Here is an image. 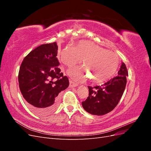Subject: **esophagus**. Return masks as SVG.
Masks as SVG:
<instances>
[{"label":"esophagus","mask_w":151,"mask_h":151,"mask_svg":"<svg viewBox=\"0 0 151 151\" xmlns=\"http://www.w3.org/2000/svg\"><path fill=\"white\" fill-rule=\"evenodd\" d=\"M77 86H78V84H77L72 81H70V87H71V88H73V87H77Z\"/></svg>","instance_id":"obj_1"}]
</instances>
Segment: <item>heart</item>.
<instances>
[{
    "instance_id": "b5f03b06",
    "label": "heart",
    "mask_w": 151,
    "mask_h": 151,
    "mask_svg": "<svg viewBox=\"0 0 151 151\" xmlns=\"http://www.w3.org/2000/svg\"><path fill=\"white\" fill-rule=\"evenodd\" d=\"M83 58L84 65L75 66L67 71L68 74L77 81H83L88 71L95 83H102L109 79L115 72L119 62L118 55L106 50L89 41H82L76 47L67 45L60 54L63 64L72 67Z\"/></svg>"
}]
</instances>
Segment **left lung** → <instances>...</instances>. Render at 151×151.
I'll use <instances>...</instances> for the list:
<instances>
[{
    "mask_svg": "<svg viewBox=\"0 0 151 151\" xmlns=\"http://www.w3.org/2000/svg\"><path fill=\"white\" fill-rule=\"evenodd\" d=\"M128 72L122 63L118 75L101 86H88L89 96L82 102L85 110L94 115H103L116 107L124 92Z\"/></svg>",
    "mask_w": 151,
    "mask_h": 151,
    "instance_id": "obj_1",
    "label": "left lung"
}]
</instances>
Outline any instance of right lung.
<instances>
[{
	"mask_svg": "<svg viewBox=\"0 0 151 151\" xmlns=\"http://www.w3.org/2000/svg\"><path fill=\"white\" fill-rule=\"evenodd\" d=\"M56 42L34 49L22 61L18 75L19 89L28 106L37 115L52 113L59 103V95L69 86L63 76L57 56Z\"/></svg>",
	"mask_w": 151,
	"mask_h": 151,
	"instance_id": "obj_1",
	"label": "right lung"
}]
</instances>
